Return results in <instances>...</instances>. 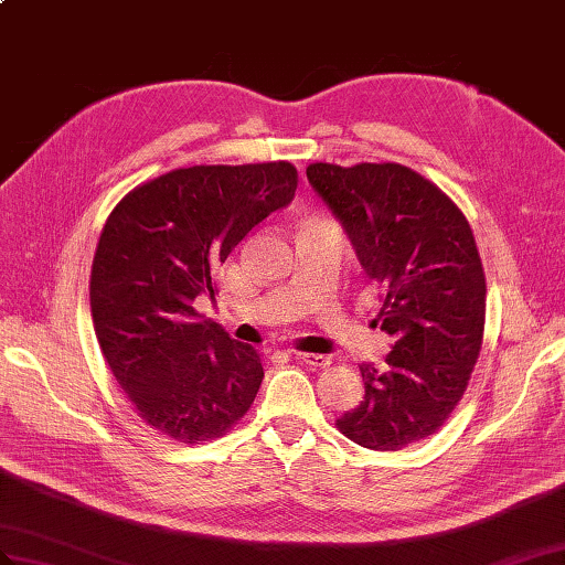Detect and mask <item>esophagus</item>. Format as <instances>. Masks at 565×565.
<instances>
[{"label": "esophagus", "mask_w": 565, "mask_h": 565, "mask_svg": "<svg viewBox=\"0 0 565 565\" xmlns=\"http://www.w3.org/2000/svg\"><path fill=\"white\" fill-rule=\"evenodd\" d=\"M297 360L301 364L307 366H313V369H326L330 364V356L326 354H313V352H297Z\"/></svg>", "instance_id": "obj_1"}]
</instances>
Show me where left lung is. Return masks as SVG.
Listing matches in <instances>:
<instances>
[{
  "instance_id": "obj_1",
  "label": "left lung",
  "mask_w": 565,
  "mask_h": 565,
  "mask_svg": "<svg viewBox=\"0 0 565 565\" xmlns=\"http://www.w3.org/2000/svg\"><path fill=\"white\" fill-rule=\"evenodd\" d=\"M307 179L379 285L386 364H362L364 401L335 426L356 446L401 450L436 434L467 388L484 335L475 235L441 189L397 162H313Z\"/></svg>"
}]
</instances>
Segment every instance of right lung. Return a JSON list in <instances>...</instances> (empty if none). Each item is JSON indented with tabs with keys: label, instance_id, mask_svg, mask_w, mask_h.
<instances>
[{
	"label": "right lung",
	"instance_id": "obj_1",
	"mask_svg": "<svg viewBox=\"0 0 565 565\" xmlns=\"http://www.w3.org/2000/svg\"><path fill=\"white\" fill-rule=\"evenodd\" d=\"M290 162L194 164L136 186L109 213L90 270L105 362L136 415L179 444L223 436L264 381L258 352L194 299L260 220L295 199Z\"/></svg>",
	"mask_w": 565,
	"mask_h": 565
}]
</instances>
